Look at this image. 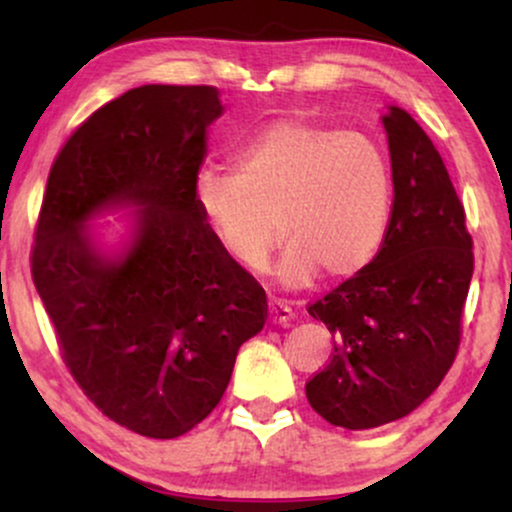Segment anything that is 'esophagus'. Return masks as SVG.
<instances>
[{"label":"esophagus","instance_id":"obj_1","mask_svg":"<svg viewBox=\"0 0 512 512\" xmlns=\"http://www.w3.org/2000/svg\"><path fill=\"white\" fill-rule=\"evenodd\" d=\"M291 320H293V310L289 305L272 298V301H269V322H272V325H289Z\"/></svg>","mask_w":512,"mask_h":512}]
</instances>
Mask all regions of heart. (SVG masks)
Listing matches in <instances>:
<instances>
[{
  "instance_id": "obj_1",
  "label": "heart",
  "mask_w": 512,
  "mask_h": 512,
  "mask_svg": "<svg viewBox=\"0 0 512 512\" xmlns=\"http://www.w3.org/2000/svg\"><path fill=\"white\" fill-rule=\"evenodd\" d=\"M195 204L216 245L240 269H260L286 238L276 276L289 289L361 272L383 240L390 163L366 134L276 120L233 156V173L202 170Z\"/></svg>"
}]
</instances>
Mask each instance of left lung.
Returning <instances> with one entry per match:
<instances>
[{
    "label": "left lung",
    "mask_w": 512,
    "mask_h": 512,
    "mask_svg": "<svg viewBox=\"0 0 512 512\" xmlns=\"http://www.w3.org/2000/svg\"><path fill=\"white\" fill-rule=\"evenodd\" d=\"M383 127L395 187L383 245L308 308L334 334V354L305 395L349 431L402 419L433 395L455 361L474 272L462 202L436 146L397 105Z\"/></svg>",
    "instance_id": "8db88e82"
}]
</instances>
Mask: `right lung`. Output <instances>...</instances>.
I'll use <instances>...</instances> for the list:
<instances>
[{
	"mask_svg": "<svg viewBox=\"0 0 512 512\" xmlns=\"http://www.w3.org/2000/svg\"><path fill=\"white\" fill-rule=\"evenodd\" d=\"M211 86L149 84L96 110L55 158L33 281L64 363L115 424L178 438L221 402L267 296L219 250L195 204ZM125 210L121 243L96 218Z\"/></svg>",
	"mask_w": 512,
	"mask_h": 512,
	"instance_id": "obj_1",
	"label": "right lung"
}]
</instances>
